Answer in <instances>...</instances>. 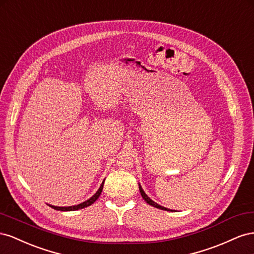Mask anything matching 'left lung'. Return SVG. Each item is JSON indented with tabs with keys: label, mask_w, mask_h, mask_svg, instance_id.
Returning <instances> with one entry per match:
<instances>
[{
	"label": "left lung",
	"mask_w": 254,
	"mask_h": 254,
	"mask_svg": "<svg viewBox=\"0 0 254 254\" xmlns=\"http://www.w3.org/2000/svg\"><path fill=\"white\" fill-rule=\"evenodd\" d=\"M139 191H140V193H141V197L143 198V200L147 202L148 204H150V205H152V206H154V207H156V208H159V209H163V211H170V212H173L172 209H169V208H166V207H164V206H162V205H159V204H157L156 202H154L153 200H151L148 195L146 194V192L143 191V190L141 188V186H140V184H139ZM176 212V211H175Z\"/></svg>",
	"instance_id": "left-lung-1"
}]
</instances>
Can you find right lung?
Wrapping results in <instances>:
<instances>
[{"instance_id": "obj_1", "label": "right lung", "mask_w": 254, "mask_h": 254, "mask_svg": "<svg viewBox=\"0 0 254 254\" xmlns=\"http://www.w3.org/2000/svg\"><path fill=\"white\" fill-rule=\"evenodd\" d=\"M104 181H105V180H104ZM104 181L102 182V184H101V186H100V188L98 190V191H97L95 194H93L90 199L82 202V203H79V204H77V205H72V206H54V205H51V204H49V206H51L52 208L56 209V211H63V212L77 211V209H81V208L89 206V205H91L92 203H95V202L98 200V198L100 197V194H101V192H102V190H103Z\"/></svg>"}]
</instances>
